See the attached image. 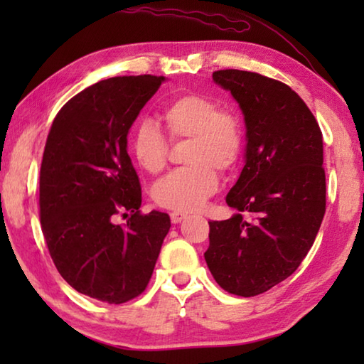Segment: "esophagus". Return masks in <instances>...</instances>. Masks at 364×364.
<instances>
[{
	"instance_id": "34e87169",
	"label": "esophagus",
	"mask_w": 364,
	"mask_h": 364,
	"mask_svg": "<svg viewBox=\"0 0 364 364\" xmlns=\"http://www.w3.org/2000/svg\"><path fill=\"white\" fill-rule=\"evenodd\" d=\"M170 218H171V223H181V221L186 218V213H183V212H171L170 213Z\"/></svg>"
}]
</instances>
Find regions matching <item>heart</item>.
I'll return each mask as SVG.
<instances>
[{
	"instance_id": "obj_1",
	"label": "heart",
	"mask_w": 364,
	"mask_h": 364,
	"mask_svg": "<svg viewBox=\"0 0 364 364\" xmlns=\"http://www.w3.org/2000/svg\"><path fill=\"white\" fill-rule=\"evenodd\" d=\"M165 134L149 120L134 127L130 151L141 168L157 175L168 164L170 143L188 141L184 162L152 189L156 204L175 212H194L218 189L220 173H228L241 162L245 134L239 117L221 109L212 96L188 93L175 97L160 112Z\"/></svg>"
}]
</instances>
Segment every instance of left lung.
Returning a JSON list of instances; mask_svg holds the SVG:
<instances>
[{
    "label": "left lung",
    "instance_id": "left-lung-1",
    "mask_svg": "<svg viewBox=\"0 0 364 364\" xmlns=\"http://www.w3.org/2000/svg\"><path fill=\"white\" fill-rule=\"evenodd\" d=\"M213 80L241 106L247 147L226 196L239 213L208 221L204 257L221 289L254 297L289 278L315 242L326 212L323 133L304 100L279 80L236 69L213 72Z\"/></svg>",
    "mask_w": 364,
    "mask_h": 364
}]
</instances>
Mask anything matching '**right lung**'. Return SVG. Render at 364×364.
I'll list each match as a JSON object with an SVG mask.
<instances>
[{
  "instance_id": "add662e5",
  "label": "right lung",
  "mask_w": 364,
  "mask_h": 364,
  "mask_svg": "<svg viewBox=\"0 0 364 364\" xmlns=\"http://www.w3.org/2000/svg\"><path fill=\"white\" fill-rule=\"evenodd\" d=\"M164 77H112L54 117L40 170V221L49 255L80 294L125 304L146 291L170 217L141 213L127 134ZM117 214L127 218L115 225Z\"/></svg>"
}]
</instances>
